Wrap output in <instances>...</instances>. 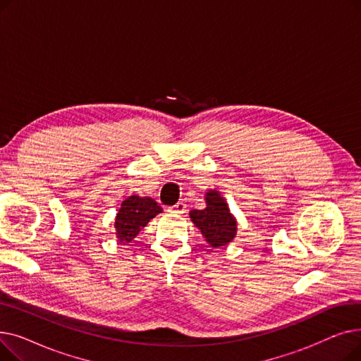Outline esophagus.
<instances>
[{"label": "esophagus", "mask_w": 361, "mask_h": 361, "mask_svg": "<svg viewBox=\"0 0 361 361\" xmlns=\"http://www.w3.org/2000/svg\"><path fill=\"white\" fill-rule=\"evenodd\" d=\"M169 211L173 212V214H184L187 211V206H185L184 202H178L177 204H174L173 207H171Z\"/></svg>", "instance_id": "1"}]
</instances>
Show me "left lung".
I'll return each instance as SVG.
<instances>
[{"label":"left lung","instance_id":"8db88e82","mask_svg":"<svg viewBox=\"0 0 361 361\" xmlns=\"http://www.w3.org/2000/svg\"><path fill=\"white\" fill-rule=\"evenodd\" d=\"M204 202L203 209L190 211V219L211 247H225L237 235V219L216 188L204 193Z\"/></svg>","mask_w":361,"mask_h":361}]
</instances>
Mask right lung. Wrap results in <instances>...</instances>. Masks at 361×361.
I'll return each instance as SVG.
<instances>
[{
  "label": "right lung",
  "mask_w": 361,
  "mask_h": 361,
  "mask_svg": "<svg viewBox=\"0 0 361 361\" xmlns=\"http://www.w3.org/2000/svg\"><path fill=\"white\" fill-rule=\"evenodd\" d=\"M158 214H162V207L152 197L137 195L126 197L114 222L118 241H131Z\"/></svg>",
  "instance_id": "right-lung-1"
}]
</instances>
